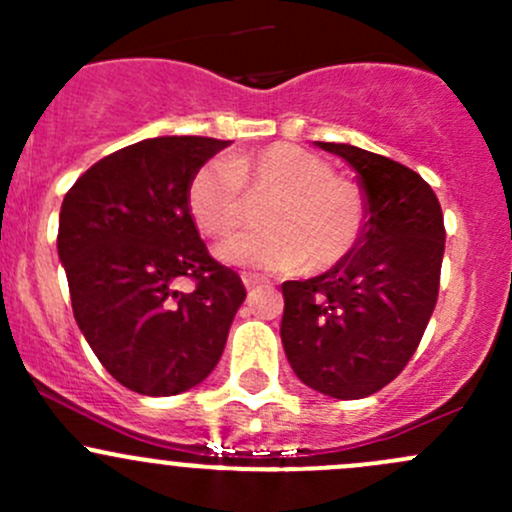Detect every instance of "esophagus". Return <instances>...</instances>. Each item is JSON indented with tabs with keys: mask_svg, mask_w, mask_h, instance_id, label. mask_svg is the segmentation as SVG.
Here are the masks:
<instances>
[{
	"mask_svg": "<svg viewBox=\"0 0 512 512\" xmlns=\"http://www.w3.org/2000/svg\"><path fill=\"white\" fill-rule=\"evenodd\" d=\"M242 285H245L247 289H260L267 285V280L260 275H252V272H245V275H242Z\"/></svg>",
	"mask_w": 512,
	"mask_h": 512,
	"instance_id": "34e87169",
	"label": "esophagus"
}]
</instances>
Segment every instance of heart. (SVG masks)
I'll list each match as a JSON object with an SVG mask.
<instances>
[{"label": "heart", "instance_id": "obj_1", "mask_svg": "<svg viewBox=\"0 0 512 512\" xmlns=\"http://www.w3.org/2000/svg\"><path fill=\"white\" fill-rule=\"evenodd\" d=\"M245 195L267 200L260 210L265 230L218 247V260L232 267L324 272L352 255L369 220L366 195L354 180L339 178L329 160L289 143L200 165L188 183V210L205 235L225 237L245 220Z\"/></svg>", "mask_w": 512, "mask_h": 512}]
</instances>
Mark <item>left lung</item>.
Returning a JSON list of instances; mask_svg holds the SVG:
<instances>
[{
  "mask_svg": "<svg viewBox=\"0 0 512 512\" xmlns=\"http://www.w3.org/2000/svg\"><path fill=\"white\" fill-rule=\"evenodd\" d=\"M314 146L349 163L369 220L339 265L282 285L280 337L302 384L332 399H364L401 374L431 319L443 213L431 185L406 165L349 143Z\"/></svg>",
  "mask_w": 512,
  "mask_h": 512,
  "instance_id": "1",
  "label": "left lung"
}]
</instances>
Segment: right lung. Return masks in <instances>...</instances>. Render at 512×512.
I'll return each mask as SVG.
<instances>
[{"instance_id":"right-lung-1","label":"right lung","mask_w":512,"mask_h":512,"mask_svg":"<svg viewBox=\"0 0 512 512\" xmlns=\"http://www.w3.org/2000/svg\"><path fill=\"white\" fill-rule=\"evenodd\" d=\"M230 141L160 136L91 165L59 213V260L76 324L108 374L143 396L208 379L245 299L188 210V183ZM183 276L196 280L180 293Z\"/></svg>"}]
</instances>
